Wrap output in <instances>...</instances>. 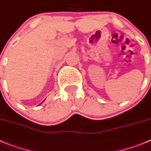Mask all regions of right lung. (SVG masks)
I'll list each match as a JSON object with an SVG mask.
<instances>
[{
	"label": "right lung",
	"mask_w": 151,
	"mask_h": 151,
	"mask_svg": "<svg viewBox=\"0 0 151 151\" xmlns=\"http://www.w3.org/2000/svg\"><path fill=\"white\" fill-rule=\"evenodd\" d=\"M42 102H43V101H42ZM40 104H41V103H40Z\"/></svg>",
	"instance_id": "obj_1"
}]
</instances>
